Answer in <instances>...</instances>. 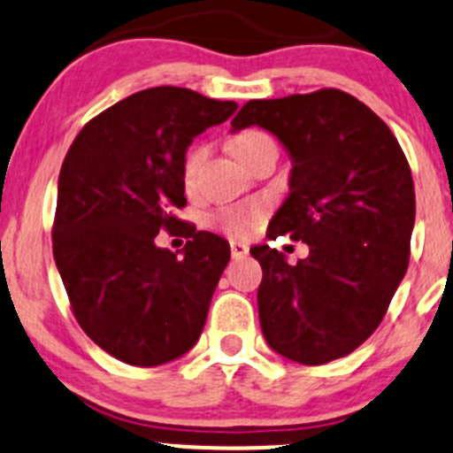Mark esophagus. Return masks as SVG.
Segmentation results:
<instances>
[{
    "mask_svg": "<svg viewBox=\"0 0 453 453\" xmlns=\"http://www.w3.org/2000/svg\"><path fill=\"white\" fill-rule=\"evenodd\" d=\"M230 250H232V257H236V260L250 256V247H247L245 242H241V241H232Z\"/></svg>",
    "mask_w": 453,
    "mask_h": 453,
    "instance_id": "obj_1",
    "label": "esophagus"
}]
</instances>
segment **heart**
<instances>
[{
    "instance_id": "1",
    "label": "heart",
    "mask_w": 453,
    "mask_h": 453,
    "mask_svg": "<svg viewBox=\"0 0 453 453\" xmlns=\"http://www.w3.org/2000/svg\"><path fill=\"white\" fill-rule=\"evenodd\" d=\"M266 133L256 131V128H250V131H241L238 135L232 137L230 148L234 152V157L241 161L245 154H250L253 148H257L260 143L268 142ZM203 154H206V148L196 146L193 150H188L185 157V165H182V178H185L187 185H193L196 180V173L200 170V163L203 161ZM265 212V206L262 203H247V206H226L221 211H217L212 215V223L221 227V230L230 232V234L247 236L256 226L257 219Z\"/></svg>"
}]
</instances>
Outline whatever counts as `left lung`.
<instances>
[{
	"label": "left lung",
	"mask_w": 453,
	"mask_h": 453,
	"mask_svg": "<svg viewBox=\"0 0 453 453\" xmlns=\"http://www.w3.org/2000/svg\"><path fill=\"white\" fill-rule=\"evenodd\" d=\"M273 133L292 161L290 193L268 238L290 234L310 256L295 266L268 245L257 311L266 344L303 365L350 355L380 325L409 268L415 187L385 122L342 89L250 101L232 131Z\"/></svg>",
	"instance_id": "obj_1"
}]
</instances>
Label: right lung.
Masks as SVG:
<instances>
[{
	"mask_svg": "<svg viewBox=\"0 0 453 453\" xmlns=\"http://www.w3.org/2000/svg\"><path fill=\"white\" fill-rule=\"evenodd\" d=\"M236 107L187 88L142 89L89 120L64 158L53 257L81 329L124 364H170L200 340L230 245L193 232L178 256L154 236L185 223L172 211L187 203L191 142Z\"/></svg>",
	"mask_w": 453,
	"mask_h": 453,
	"instance_id": "obj_1",
	"label": "right lung"
}]
</instances>
